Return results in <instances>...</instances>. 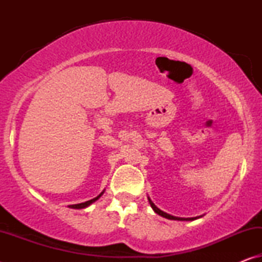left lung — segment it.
I'll list each match as a JSON object with an SVG mask.
<instances>
[{"label":"left lung","mask_w":262,"mask_h":262,"mask_svg":"<svg viewBox=\"0 0 262 262\" xmlns=\"http://www.w3.org/2000/svg\"><path fill=\"white\" fill-rule=\"evenodd\" d=\"M148 200H149L150 206H151L154 211L156 212V214H158L159 216L165 217V219H167V220H173V221H194V220H198V219H200V217H202V215L201 216H196V217H177V216H173V215H170V214H167V212L159 209L158 207L155 206V203L151 200H150L149 196H148Z\"/></svg>","instance_id":"left-lung-1"}]
</instances>
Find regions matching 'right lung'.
<instances>
[{
    "instance_id": "obj_1",
    "label": "right lung",
    "mask_w": 262,
    "mask_h": 262,
    "mask_svg": "<svg viewBox=\"0 0 262 262\" xmlns=\"http://www.w3.org/2000/svg\"><path fill=\"white\" fill-rule=\"evenodd\" d=\"M104 192H105V189L98 195V196L91 199V200L85 201V202H82V203H77V205H70V206H68V207L72 208V209H83V208H86V207H89L90 205H92V203L98 200V199L101 196V195L104 194Z\"/></svg>"
}]
</instances>
